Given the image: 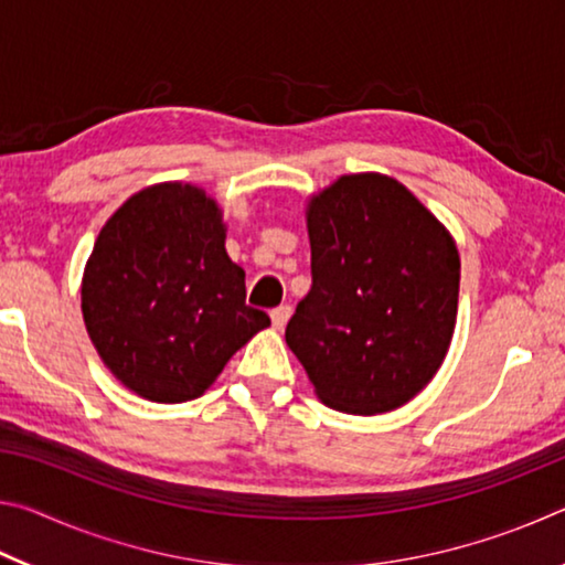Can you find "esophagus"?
Instances as JSON below:
<instances>
[{"label": "esophagus", "mask_w": 565, "mask_h": 565, "mask_svg": "<svg viewBox=\"0 0 565 565\" xmlns=\"http://www.w3.org/2000/svg\"><path fill=\"white\" fill-rule=\"evenodd\" d=\"M289 317H291V306H276V309L271 311V323H274V329H284L286 327V321H289Z\"/></svg>", "instance_id": "1"}]
</instances>
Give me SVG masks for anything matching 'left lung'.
I'll list each match as a JSON object with an SVG mask.
<instances>
[{"label": "left lung", "mask_w": 565, "mask_h": 565, "mask_svg": "<svg viewBox=\"0 0 565 565\" xmlns=\"http://www.w3.org/2000/svg\"><path fill=\"white\" fill-rule=\"evenodd\" d=\"M311 291L286 343L323 404L347 414L404 406L454 337L461 259L454 236L384 174H349L306 206Z\"/></svg>", "instance_id": "left-lung-1"}]
</instances>
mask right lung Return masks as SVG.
<instances>
[{
    "label": "right lung",
    "mask_w": 565,
    "mask_h": 565,
    "mask_svg": "<svg viewBox=\"0 0 565 565\" xmlns=\"http://www.w3.org/2000/svg\"><path fill=\"white\" fill-rule=\"evenodd\" d=\"M224 242L222 209L181 181L141 189L102 226L82 279L84 323L107 369L141 398L202 396L271 323L246 306V274Z\"/></svg>",
    "instance_id": "right-lung-1"
}]
</instances>
